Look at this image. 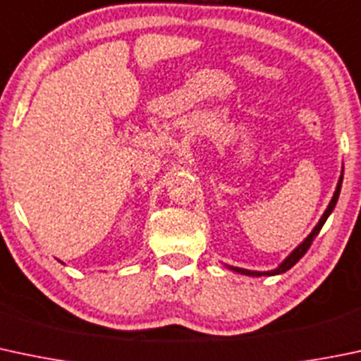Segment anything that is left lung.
<instances>
[{
  "label": "left lung",
  "instance_id": "left-lung-1",
  "mask_svg": "<svg viewBox=\"0 0 361 361\" xmlns=\"http://www.w3.org/2000/svg\"><path fill=\"white\" fill-rule=\"evenodd\" d=\"M341 183H343V176H341V180H339V183H337V188H336V193H334V197H332V200H331V204H329V207L327 209H325V212H324V216H322L320 218V221H318V225L314 226V230L311 231V233L308 235V238H306L305 242H302L301 245H299L298 249H294V252L290 254L289 257H287L286 261H283L282 264H280L279 268H275V270H271V271H250V270H242V268H235V267H230V270H233V271H237V273H242V275H250V276H263V275H279V273H283V271H287V270H290L292 267H294L295 263H298L299 259H301L302 256H305L306 254V250L310 249V245H311V242L314 240V237H317L318 233H320V230H322V226H324V223L327 221V218H329V214H331V212L334 211V207H336V202H337V199H339V192H341Z\"/></svg>",
  "mask_w": 361,
  "mask_h": 361
}]
</instances>
